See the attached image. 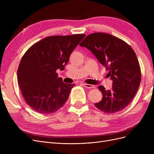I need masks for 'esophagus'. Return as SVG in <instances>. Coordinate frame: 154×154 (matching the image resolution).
Wrapping results in <instances>:
<instances>
[{
    "mask_svg": "<svg viewBox=\"0 0 154 154\" xmlns=\"http://www.w3.org/2000/svg\"><path fill=\"white\" fill-rule=\"evenodd\" d=\"M83 85H84V86L85 87H86V88H90V89H91V88H93L95 87L94 85H91V84H84Z\"/></svg>",
    "mask_w": 154,
    "mask_h": 154,
    "instance_id": "esophagus-1",
    "label": "esophagus"
}]
</instances>
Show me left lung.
<instances>
[{
  "instance_id": "8db88e82",
  "label": "left lung",
  "mask_w": 154,
  "mask_h": 154,
  "mask_svg": "<svg viewBox=\"0 0 154 154\" xmlns=\"http://www.w3.org/2000/svg\"><path fill=\"white\" fill-rule=\"evenodd\" d=\"M85 47L109 70L113 80L111 90L98 87L102 99L95 107L107 114L122 110L131 103L140 84L141 71L137 55L124 40L109 34L97 32L87 35L79 45Z\"/></svg>"
}]
</instances>
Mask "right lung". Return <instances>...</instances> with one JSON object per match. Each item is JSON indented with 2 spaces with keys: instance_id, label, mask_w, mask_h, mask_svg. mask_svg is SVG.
Here are the masks:
<instances>
[{
  "instance_id": "1",
  "label": "right lung",
  "mask_w": 154,
  "mask_h": 154,
  "mask_svg": "<svg viewBox=\"0 0 154 154\" xmlns=\"http://www.w3.org/2000/svg\"><path fill=\"white\" fill-rule=\"evenodd\" d=\"M85 34L45 37L32 45L21 59L17 80L24 100L40 114H52L67 100L74 84H65L63 70L70 55Z\"/></svg>"
}]
</instances>
